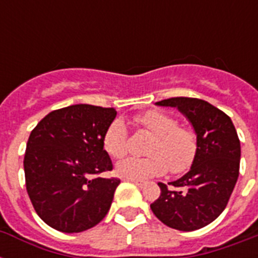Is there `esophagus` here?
<instances>
[{
    "mask_svg": "<svg viewBox=\"0 0 258 258\" xmlns=\"http://www.w3.org/2000/svg\"><path fill=\"white\" fill-rule=\"evenodd\" d=\"M127 182H133V183H135L137 186H139V187H142L143 184H145V182L143 180H137V179H125Z\"/></svg>",
    "mask_w": 258,
    "mask_h": 258,
    "instance_id": "obj_1",
    "label": "esophagus"
}]
</instances>
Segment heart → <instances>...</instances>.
Segmentation results:
<instances>
[{
	"instance_id": "heart-1",
	"label": "heart",
	"mask_w": 258,
	"mask_h": 258,
	"mask_svg": "<svg viewBox=\"0 0 258 258\" xmlns=\"http://www.w3.org/2000/svg\"><path fill=\"white\" fill-rule=\"evenodd\" d=\"M138 125L153 135L147 158H125L116 165V174L125 179L143 180L163 175L167 169L179 174L190 169L197 155V137L179 127L178 120L162 111H147L135 116ZM103 149L113 159L123 158L128 149V133L120 119H115L103 134Z\"/></svg>"
}]
</instances>
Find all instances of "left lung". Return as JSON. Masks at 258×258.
<instances>
[{
  "instance_id": "obj_1",
  "label": "left lung",
  "mask_w": 258,
  "mask_h": 258,
  "mask_svg": "<svg viewBox=\"0 0 258 258\" xmlns=\"http://www.w3.org/2000/svg\"><path fill=\"white\" fill-rule=\"evenodd\" d=\"M174 107L191 124L197 137V155L174 190L158 183L161 196L151 210L169 228L191 232L209 225L224 212L240 172L241 146L232 119L210 103L194 97L157 101Z\"/></svg>"
}]
</instances>
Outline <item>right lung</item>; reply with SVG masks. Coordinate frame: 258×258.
<instances>
[{
  "label": "right lung",
  "mask_w": 258,
  "mask_h": 258,
  "mask_svg": "<svg viewBox=\"0 0 258 258\" xmlns=\"http://www.w3.org/2000/svg\"><path fill=\"white\" fill-rule=\"evenodd\" d=\"M116 117L113 108L75 104L48 113L26 143V191L46 225L62 233L93 228L108 213L120 179L112 170L103 134Z\"/></svg>",
  "instance_id": "right-lung-1"
}]
</instances>
